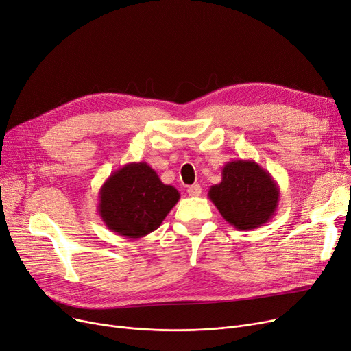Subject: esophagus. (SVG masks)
<instances>
[{"mask_svg": "<svg viewBox=\"0 0 351 351\" xmlns=\"http://www.w3.org/2000/svg\"><path fill=\"white\" fill-rule=\"evenodd\" d=\"M188 193H189V196H200V193H202L200 185H192V186H189V188H188Z\"/></svg>", "mask_w": 351, "mask_h": 351, "instance_id": "esophagus-1", "label": "esophagus"}]
</instances>
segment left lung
I'll use <instances>...</instances> for the list:
<instances>
[{
	"label": "left lung",
	"instance_id": "obj_1",
	"mask_svg": "<svg viewBox=\"0 0 351 351\" xmlns=\"http://www.w3.org/2000/svg\"><path fill=\"white\" fill-rule=\"evenodd\" d=\"M208 196L229 225L252 230L267 223L278 210L280 189L259 163L237 159L223 166L222 180L210 186Z\"/></svg>",
	"mask_w": 351,
	"mask_h": 351
}]
</instances>
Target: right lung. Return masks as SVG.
<instances>
[{
  "label": "right lung",
  "mask_w": 351,
  "mask_h": 351,
  "mask_svg": "<svg viewBox=\"0 0 351 351\" xmlns=\"http://www.w3.org/2000/svg\"><path fill=\"white\" fill-rule=\"evenodd\" d=\"M98 213L114 233L138 239L156 230L180 197L146 162L126 163L99 189Z\"/></svg>",
  "instance_id": "right-lung-1"
}]
</instances>
